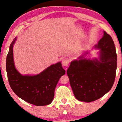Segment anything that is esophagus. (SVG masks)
I'll return each mask as SVG.
<instances>
[{
	"instance_id": "1",
	"label": "esophagus",
	"mask_w": 122,
	"mask_h": 122,
	"mask_svg": "<svg viewBox=\"0 0 122 122\" xmlns=\"http://www.w3.org/2000/svg\"><path fill=\"white\" fill-rule=\"evenodd\" d=\"M69 62H70V61H69V59L68 58H65L64 59H63L62 60V65L66 67V66L69 65Z\"/></svg>"
}]
</instances>
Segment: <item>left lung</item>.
I'll list each match as a JSON object with an SVG mask.
<instances>
[{
	"label": "left lung",
	"instance_id": "left-lung-1",
	"mask_svg": "<svg viewBox=\"0 0 122 122\" xmlns=\"http://www.w3.org/2000/svg\"><path fill=\"white\" fill-rule=\"evenodd\" d=\"M95 48L99 49L98 60L79 57L71 62L67 70L70 84L75 98L90 102L102 97L114 83L117 56L114 43L110 35L104 36Z\"/></svg>",
	"mask_w": 122,
	"mask_h": 122
}]
</instances>
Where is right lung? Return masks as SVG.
<instances>
[{
    "label": "right lung",
    "mask_w": 122,
    "mask_h": 122,
    "mask_svg": "<svg viewBox=\"0 0 122 122\" xmlns=\"http://www.w3.org/2000/svg\"><path fill=\"white\" fill-rule=\"evenodd\" d=\"M17 38L10 45L6 59L8 79L15 94L27 102L36 106L50 104L53 101L55 88L65 70L59 62L49 66L36 75H22L16 70L13 61V47Z\"/></svg>",
    "instance_id": "obj_1"
}]
</instances>
